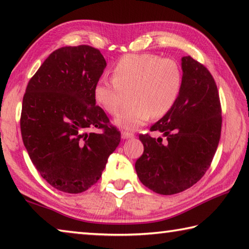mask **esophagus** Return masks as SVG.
I'll return each mask as SVG.
<instances>
[{
	"instance_id": "1",
	"label": "esophagus",
	"mask_w": 249,
	"mask_h": 249,
	"mask_svg": "<svg viewBox=\"0 0 249 249\" xmlns=\"http://www.w3.org/2000/svg\"><path fill=\"white\" fill-rule=\"evenodd\" d=\"M134 134L129 132H122V138L123 140H128V138H133Z\"/></svg>"
}]
</instances>
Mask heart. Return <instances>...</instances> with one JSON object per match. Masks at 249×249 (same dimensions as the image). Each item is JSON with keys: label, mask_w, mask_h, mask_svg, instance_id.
Here are the masks:
<instances>
[{"label": "heart", "mask_w": 249, "mask_h": 249, "mask_svg": "<svg viewBox=\"0 0 249 249\" xmlns=\"http://www.w3.org/2000/svg\"><path fill=\"white\" fill-rule=\"evenodd\" d=\"M113 79L102 77L95 82L93 96L105 112L115 115L123 105L124 92L132 91V107L116 117L121 128L133 130L168 114L179 100L183 73L174 59L156 54H126L113 67Z\"/></svg>", "instance_id": "heart-1"}]
</instances>
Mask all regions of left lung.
<instances>
[{
  "mask_svg": "<svg viewBox=\"0 0 249 249\" xmlns=\"http://www.w3.org/2000/svg\"><path fill=\"white\" fill-rule=\"evenodd\" d=\"M181 68L179 100L150 127L165 141L140 135L144 153L135 163L141 182L163 196L187 190L204 176L221 137V103L212 74L190 56L182 57Z\"/></svg>",
  "mask_w": 249,
  "mask_h": 249,
  "instance_id": "8db88e82",
  "label": "left lung"
}]
</instances>
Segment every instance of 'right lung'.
<instances>
[{
	"label": "right lung",
	"instance_id": "1",
	"mask_svg": "<svg viewBox=\"0 0 249 249\" xmlns=\"http://www.w3.org/2000/svg\"><path fill=\"white\" fill-rule=\"evenodd\" d=\"M105 67L99 49L61 47L27 84L20 115L24 146L37 171L59 191L81 193L98 182L121 142L93 96ZM93 128L104 132H89Z\"/></svg>",
	"mask_w": 249,
	"mask_h": 249
}]
</instances>
